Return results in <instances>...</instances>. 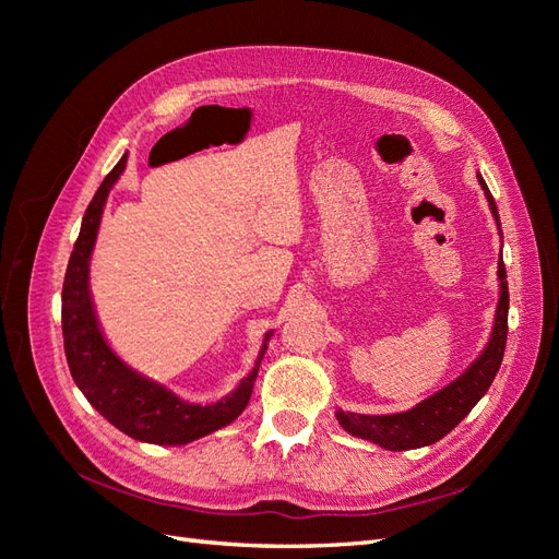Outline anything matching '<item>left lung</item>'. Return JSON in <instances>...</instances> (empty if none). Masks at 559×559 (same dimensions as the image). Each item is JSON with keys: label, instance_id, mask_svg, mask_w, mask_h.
I'll return each mask as SVG.
<instances>
[{"label": "left lung", "instance_id": "8db88e82", "mask_svg": "<svg viewBox=\"0 0 559 559\" xmlns=\"http://www.w3.org/2000/svg\"><path fill=\"white\" fill-rule=\"evenodd\" d=\"M478 183L485 191L489 212H492L501 235L497 202L492 193H489L487 183L480 175H478ZM497 275H499V302L495 312V326H492V333H489L485 349L480 352V357L473 361L460 378L452 380L448 386H443L441 392H436L429 399L417 403L411 411L392 413V415H361V413L335 411V419L341 421V427L347 433L364 438V441L376 443L384 450L401 452V450H415V448H425L441 441L443 436H448L456 425H460V421L473 411V405L487 394V389L492 384L503 359L506 335H509V282H506L503 259H499Z\"/></svg>", "mask_w": 559, "mask_h": 559}]
</instances>
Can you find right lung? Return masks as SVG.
Returning a JSON list of instances; mask_svg holds the SVG:
<instances>
[{
	"instance_id": "right-lung-1",
	"label": "right lung",
	"mask_w": 559,
	"mask_h": 559,
	"mask_svg": "<svg viewBox=\"0 0 559 559\" xmlns=\"http://www.w3.org/2000/svg\"><path fill=\"white\" fill-rule=\"evenodd\" d=\"M126 163L128 154L99 183L86 214H83L79 238L74 242L70 263H67L62 284L64 357L83 396L118 431L142 443L186 445L230 425L233 419L242 415L251 399L253 382H257L259 366L273 331L265 333L249 376L242 378L228 396L207 405L179 399L173 389L130 368L109 347L103 329H99L91 296V257L109 191L121 179Z\"/></svg>"
}]
</instances>
